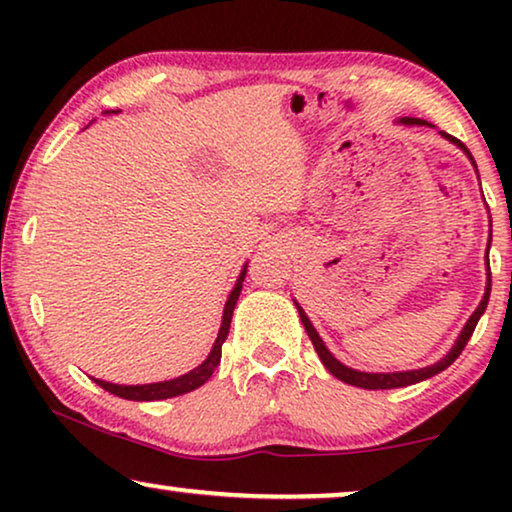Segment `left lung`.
<instances>
[{"label": "left lung", "instance_id": "1", "mask_svg": "<svg viewBox=\"0 0 512 512\" xmlns=\"http://www.w3.org/2000/svg\"><path fill=\"white\" fill-rule=\"evenodd\" d=\"M403 123L415 125V123H422V121H415V118H403ZM443 135H445V132H443ZM445 137L450 139V142H454V144L461 146V149L466 151V146L461 144L459 139H454L452 135H445ZM466 153H468V151H466ZM468 156H471V153H468ZM489 291H492V277H489V284H487L485 298H482V303L478 305V310L473 312V317L466 321L464 331H461L459 340L454 342V347L450 349V354H447L445 359H440L438 363H433V366H426V368H419V370H405V373H361V370H354V368L342 366V363H340L338 359H335V356H333L331 352H328L324 342H321L319 333L314 331V326L310 324V319L305 317V312L300 310V307H298V312H300V319H303V326H305L307 335H310V340H312L314 349H317V354H319L321 363H324V366L328 368V373H333L335 377H338V380L347 382V384H354V387H361V389H396V387H408V384L422 382V380H426V377H431V375L440 373V370H445L447 366H450V363H452L454 359H457V356H459L461 352H464L466 342L471 340V335H473V331H475V326H478V321H480V317H482V312H485L487 300H489Z\"/></svg>", "mask_w": 512, "mask_h": 512}]
</instances>
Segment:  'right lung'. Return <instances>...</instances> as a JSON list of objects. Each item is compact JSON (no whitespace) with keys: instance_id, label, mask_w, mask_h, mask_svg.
<instances>
[{"instance_id":"obj_1","label":"right lung","mask_w":512,"mask_h":512,"mask_svg":"<svg viewBox=\"0 0 512 512\" xmlns=\"http://www.w3.org/2000/svg\"><path fill=\"white\" fill-rule=\"evenodd\" d=\"M244 275H247V268L242 270V275H240V279H237L233 293H230V298H228V303H226V310H223V321H221V328H219V338H216L212 352H209L205 363H200V366L193 368L191 373H186V375H181V377H174V380H167V382H156V384H135V387H125V384H111V382H104V380H95V382L100 384L104 391H109V394L128 398V401H163V398H174V396L188 394V391L202 387V384H205L209 377H212L214 370L219 368L221 347H223V342H226V338H228L230 319H233L235 303H237V298H240Z\"/></svg>"}]
</instances>
